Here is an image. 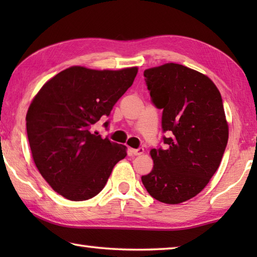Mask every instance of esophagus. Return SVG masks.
Masks as SVG:
<instances>
[{
	"mask_svg": "<svg viewBox=\"0 0 257 257\" xmlns=\"http://www.w3.org/2000/svg\"><path fill=\"white\" fill-rule=\"evenodd\" d=\"M144 149H143V147H139V149H137V150H132V153L134 154V155H142V154H144Z\"/></svg>",
	"mask_w": 257,
	"mask_h": 257,
	"instance_id": "1",
	"label": "esophagus"
}]
</instances>
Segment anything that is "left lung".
Wrapping results in <instances>:
<instances>
[{"instance_id":"8db88e82","label":"left lung","mask_w":257,"mask_h":257,"mask_svg":"<svg viewBox=\"0 0 257 257\" xmlns=\"http://www.w3.org/2000/svg\"><path fill=\"white\" fill-rule=\"evenodd\" d=\"M152 101L162 108L165 149H152L154 165L142 181L152 197L179 204L205 188L229 137L221 94L210 78L178 63L144 71Z\"/></svg>"}]
</instances>
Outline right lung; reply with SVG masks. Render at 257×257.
<instances>
[{
  "label": "right lung",
  "mask_w": 257,
  "mask_h": 257,
  "mask_svg": "<svg viewBox=\"0 0 257 257\" xmlns=\"http://www.w3.org/2000/svg\"><path fill=\"white\" fill-rule=\"evenodd\" d=\"M137 72V67L95 70L73 66L35 95L26 115L30 151L42 177L61 196L75 202L96 196L114 165L125 158L127 147L92 129L110 114Z\"/></svg>",
  "instance_id": "add662e5"
}]
</instances>
